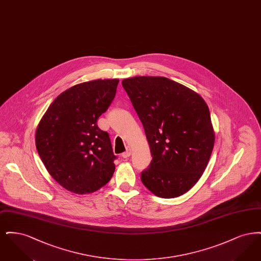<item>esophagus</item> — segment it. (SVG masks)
<instances>
[{"label": "esophagus", "mask_w": 261, "mask_h": 261, "mask_svg": "<svg viewBox=\"0 0 261 261\" xmlns=\"http://www.w3.org/2000/svg\"><path fill=\"white\" fill-rule=\"evenodd\" d=\"M121 155H122V158H123V159H127V158H129V156L131 155V149H126V150H125L124 152H123Z\"/></svg>", "instance_id": "34e87169"}]
</instances>
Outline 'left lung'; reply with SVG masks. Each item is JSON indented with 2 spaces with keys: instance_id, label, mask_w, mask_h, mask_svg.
Segmentation results:
<instances>
[{
  "instance_id": "8db88e82",
  "label": "left lung",
  "mask_w": 261,
  "mask_h": 261,
  "mask_svg": "<svg viewBox=\"0 0 261 261\" xmlns=\"http://www.w3.org/2000/svg\"><path fill=\"white\" fill-rule=\"evenodd\" d=\"M144 126L152 160L141 181L158 197L188 192L203 173L214 146L211 113L203 99L166 77L122 81Z\"/></svg>"
}]
</instances>
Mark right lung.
Instances as JSON below:
<instances>
[{"mask_svg":"<svg viewBox=\"0 0 261 261\" xmlns=\"http://www.w3.org/2000/svg\"><path fill=\"white\" fill-rule=\"evenodd\" d=\"M118 79L94 80L64 91L50 103L36 130L38 153L50 176L75 194L105 186L116 156L97 121L116 94Z\"/></svg>","mask_w":261,"mask_h":261,"instance_id":"add662e5","label":"right lung"}]
</instances>
